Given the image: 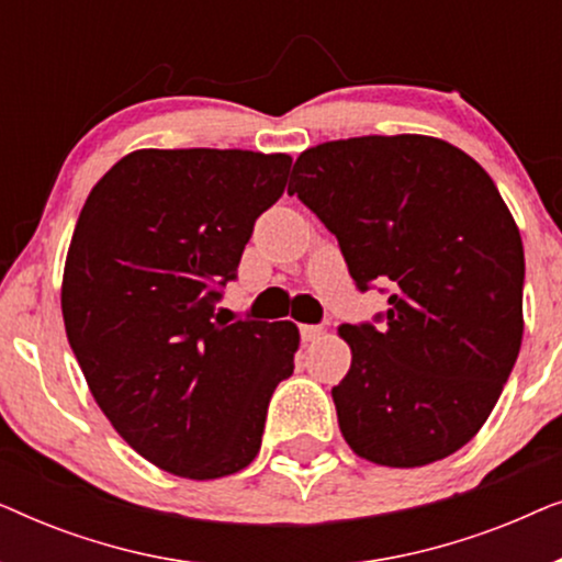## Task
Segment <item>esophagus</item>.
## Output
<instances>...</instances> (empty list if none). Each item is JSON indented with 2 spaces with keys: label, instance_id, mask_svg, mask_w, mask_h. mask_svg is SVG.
Listing matches in <instances>:
<instances>
[{
  "label": "esophagus",
  "instance_id": "1",
  "mask_svg": "<svg viewBox=\"0 0 562 562\" xmlns=\"http://www.w3.org/2000/svg\"><path fill=\"white\" fill-rule=\"evenodd\" d=\"M299 333H302V342H314V340H319L325 329H322L319 325H302L299 327Z\"/></svg>",
  "mask_w": 562,
  "mask_h": 562
}]
</instances>
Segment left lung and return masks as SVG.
Instances as JSON below:
<instances>
[{
	"instance_id": "8db88e82",
	"label": "left lung",
	"mask_w": 562,
	"mask_h": 562,
	"mask_svg": "<svg viewBox=\"0 0 562 562\" xmlns=\"http://www.w3.org/2000/svg\"><path fill=\"white\" fill-rule=\"evenodd\" d=\"M296 194L337 237L352 281L389 289L375 325H342L333 389L352 452L389 468L452 456L488 419L521 348L525 248L496 183L456 145L366 135L296 158Z\"/></svg>"
}]
</instances>
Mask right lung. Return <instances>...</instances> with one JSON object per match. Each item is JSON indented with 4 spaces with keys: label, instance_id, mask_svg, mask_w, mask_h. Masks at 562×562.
Masks as SVG:
<instances>
[{
    "label": "right lung",
    "instance_id": "obj_1",
    "mask_svg": "<svg viewBox=\"0 0 562 562\" xmlns=\"http://www.w3.org/2000/svg\"><path fill=\"white\" fill-rule=\"evenodd\" d=\"M289 168L286 153L135 150L76 222L60 286L68 342L122 440L181 479L250 465L268 402L294 373V322L214 314Z\"/></svg>",
    "mask_w": 562,
    "mask_h": 562
}]
</instances>
